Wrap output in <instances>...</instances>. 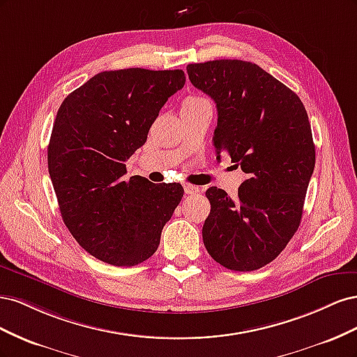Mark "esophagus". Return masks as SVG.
<instances>
[{"mask_svg":"<svg viewBox=\"0 0 357 357\" xmlns=\"http://www.w3.org/2000/svg\"><path fill=\"white\" fill-rule=\"evenodd\" d=\"M183 189H185V193H188V195H195V193L199 192L197 186L189 185V183H185V185H183Z\"/></svg>","mask_w":357,"mask_h":357,"instance_id":"esophagus-1","label":"esophagus"}]
</instances>
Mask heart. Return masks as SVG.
<instances>
[{"label": "heart", "mask_w": 357, "mask_h": 357, "mask_svg": "<svg viewBox=\"0 0 357 357\" xmlns=\"http://www.w3.org/2000/svg\"><path fill=\"white\" fill-rule=\"evenodd\" d=\"M186 101H207V100L199 98V96H190V98H188Z\"/></svg>", "instance_id": "b5f03b06"}]
</instances>
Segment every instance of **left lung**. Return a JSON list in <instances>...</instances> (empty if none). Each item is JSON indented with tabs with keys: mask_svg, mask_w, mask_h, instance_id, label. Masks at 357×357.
<instances>
[{
	"mask_svg": "<svg viewBox=\"0 0 357 357\" xmlns=\"http://www.w3.org/2000/svg\"><path fill=\"white\" fill-rule=\"evenodd\" d=\"M190 83L218 107L215 156L247 174L231 199L210 188L205 248L232 271H255L283 252L299 228L316 150L305 107L256 63L218 59L186 67Z\"/></svg>",
	"mask_w": 357,
	"mask_h": 357,
	"instance_id": "obj_1",
	"label": "left lung"
}]
</instances>
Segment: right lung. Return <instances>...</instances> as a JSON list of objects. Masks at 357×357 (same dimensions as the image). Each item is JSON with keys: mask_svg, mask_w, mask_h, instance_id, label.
Returning a JSON list of instances; mask_svg holds the SVG:
<instances>
[{"mask_svg": "<svg viewBox=\"0 0 357 357\" xmlns=\"http://www.w3.org/2000/svg\"><path fill=\"white\" fill-rule=\"evenodd\" d=\"M185 82L181 70L102 71L59 107L47 147L50 180L68 231L105 264L134 266L152 256L183 198L180 183L125 180V162Z\"/></svg>", "mask_w": 357, "mask_h": 357, "instance_id": "obj_1", "label": "right lung"}]
</instances>
